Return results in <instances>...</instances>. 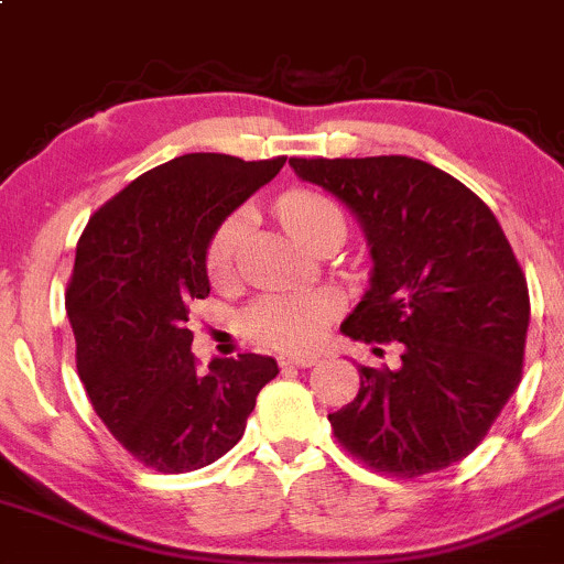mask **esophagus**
I'll list each match as a JSON object with an SVG mask.
<instances>
[{
    "instance_id": "esophagus-1",
    "label": "esophagus",
    "mask_w": 564,
    "mask_h": 564,
    "mask_svg": "<svg viewBox=\"0 0 564 564\" xmlns=\"http://www.w3.org/2000/svg\"><path fill=\"white\" fill-rule=\"evenodd\" d=\"M282 367H315L317 356L315 352H290V356H280Z\"/></svg>"
}]
</instances>
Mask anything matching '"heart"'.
<instances>
[{
  "instance_id": "1",
  "label": "heart",
  "mask_w": 564,
  "mask_h": 564,
  "mask_svg": "<svg viewBox=\"0 0 564 564\" xmlns=\"http://www.w3.org/2000/svg\"><path fill=\"white\" fill-rule=\"evenodd\" d=\"M276 217L293 239L310 243L317 230L328 225L341 223V212L334 200L315 193V189H290L276 200ZM243 225V214H230L217 230L206 249V269L214 280H225L234 271L236 254H239ZM334 315V301L325 293H276L263 295L247 306L241 315V325L249 339L260 341L276 350H301L312 341L321 339L323 328Z\"/></svg>"
}]
</instances>
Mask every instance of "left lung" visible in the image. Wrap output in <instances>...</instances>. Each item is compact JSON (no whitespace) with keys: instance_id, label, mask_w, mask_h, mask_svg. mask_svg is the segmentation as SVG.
Listing matches in <instances>:
<instances>
[{"instance_id":"1","label":"left lung","mask_w":564,"mask_h":564,"mask_svg":"<svg viewBox=\"0 0 564 564\" xmlns=\"http://www.w3.org/2000/svg\"><path fill=\"white\" fill-rule=\"evenodd\" d=\"M301 182L350 208L369 288L341 323L361 341H402L397 369L361 367L330 412L336 440L377 473H434L473 454L521 382L530 293L491 208L412 156L301 160Z\"/></svg>"}]
</instances>
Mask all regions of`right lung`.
<instances>
[{
    "label": "right lung",
    "instance_id": "add662e5",
    "mask_svg": "<svg viewBox=\"0 0 564 564\" xmlns=\"http://www.w3.org/2000/svg\"><path fill=\"white\" fill-rule=\"evenodd\" d=\"M284 156L184 154L152 167L89 219L67 317L86 393L108 432L156 473H189L241 440L274 358L243 352L195 369L189 301L212 284L214 230L280 173Z\"/></svg>",
    "mask_w": 564,
    "mask_h": 564
}]
</instances>
